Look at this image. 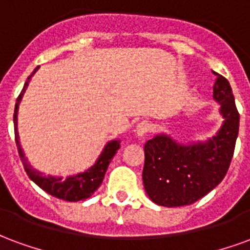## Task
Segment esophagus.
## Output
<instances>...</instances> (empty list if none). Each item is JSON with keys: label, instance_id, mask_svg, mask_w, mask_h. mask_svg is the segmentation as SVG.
Segmentation results:
<instances>
[{"label": "esophagus", "instance_id": "esophagus-1", "mask_svg": "<svg viewBox=\"0 0 250 250\" xmlns=\"http://www.w3.org/2000/svg\"><path fill=\"white\" fill-rule=\"evenodd\" d=\"M148 130H150V125H148L147 122H141L139 125H136V128H135L136 136H139V138L145 136L147 132H148Z\"/></svg>", "mask_w": 250, "mask_h": 250}]
</instances>
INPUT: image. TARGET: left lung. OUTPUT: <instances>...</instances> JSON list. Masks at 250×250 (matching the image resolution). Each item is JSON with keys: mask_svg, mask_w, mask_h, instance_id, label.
I'll return each instance as SVG.
<instances>
[{"mask_svg": "<svg viewBox=\"0 0 250 250\" xmlns=\"http://www.w3.org/2000/svg\"><path fill=\"white\" fill-rule=\"evenodd\" d=\"M215 73V72H214ZM213 99L220 103L224 123L206 142L182 145L158 134L145 145L143 185L154 204L177 208L191 205L220 184L230 166L240 125L231 87L215 73Z\"/></svg>", "mask_w": 250, "mask_h": 250, "instance_id": "1", "label": "left lung"}]
</instances>
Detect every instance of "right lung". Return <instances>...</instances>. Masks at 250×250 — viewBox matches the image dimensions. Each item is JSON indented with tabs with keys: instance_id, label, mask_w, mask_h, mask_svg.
Wrapping results in <instances>:
<instances>
[{
	"instance_id": "add662e5",
	"label": "right lung",
	"mask_w": 250,
	"mask_h": 250,
	"mask_svg": "<svg viewBox=\"0 0 250 250\" xmlns=\"http://www.w3.org/2000/svg\"><path fill=\"white\" fill-rule=\"evenodd\" d=\"M40 66H37L35 71L32 72V75L28 77V80L24 84V88L20 93V96L17 98L16 102V107H14V138H16V145H17V150H19L20 158L21 162L24 165V168L28 177H29L33 182H35L39 188H41L44 191L48 194H51L53 197H56L59 199H64V201H69V202H77V201H84V199L89 198L99 186L102 185L105 175V171L108 168V165L111 162V159L114 158L116 151L119 150L120 141L115 139V141L108 142L104 146L103 151L99 155L98 161L95 162L93 166L79 173L76 175H71L68 178L62 179V177H53V175H44L40 173L39 170H36L30 166V163L28 162V159L25 158V154L22 151V147L20 145V136L19 130H17V114H19V105L21 103V99L24 96V92L26 91V87L29 85V82L32 76L35 75L36 71Z\"/></svg>"
}]
</instances>
